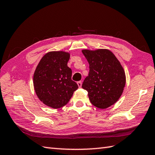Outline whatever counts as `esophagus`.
<instances>
[{
	"instance_id": "34e87169",
	"label": "esophagus",
	"mask_w": 155,
	"mask_h": 155,
	"mask_svg": "<svg viewBox=\"0 0 155 155\" xmlns=\"http://www.w3.org/2000/svg\"><path fill=\"white\" fill-rule=\"evenodd\" d=\"M77 84H78V87L81 88V87H82V82H81V81H78V82H77Z\"/></svg>"
}]
</instances>
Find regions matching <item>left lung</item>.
<instances>
[{"label":"left lung","instance_id":"8db88e82","mask_svg":"<svg viewBox=\"0 0 155 155\" xmlns=\"http://www.w3.org/2000/svg\"><path fill=\"white\" fill-rule=\"evenodd\" d=\"M82 52L90 68L82 88L87 91L91 103L94 107L102 109L110 107L119 99L126 83L123 67L108 49H85Z\"/></svg>","mask_w":155,"mask_h":155}]
</instances>
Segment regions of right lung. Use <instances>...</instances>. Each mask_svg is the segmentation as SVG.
Masks as SVG:
<instances>
[{
  "label": "right lung",
  "instance_id": "add662e5",
  "mask_svg": "<svg viewBox=\"0 0 155 155\" xmlns=\"http://www.w3.org/2000/svg\"><path fill=\"white\" fill-rule=\"evenodd\" d=\"M69 58L68 52H49L42 57L36 68L33 76L35 93L48 107H64L78 88L71 79L72 70L67 66Z\"/></svg>",
  "mask_w": 155,
  "mask_h": 155
}]
</instances>
